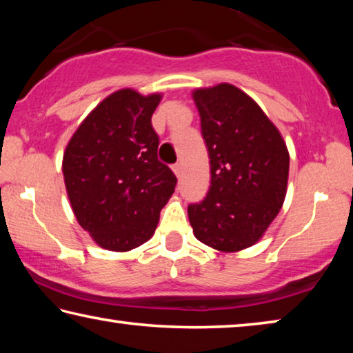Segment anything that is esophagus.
Wrapping results in <instances>:
<instances>
[{
	"mask_svg": "<svg viewBox=\"0 0 353 353\" xmlns=\"http://www.w3.org/2000/svg\"><path fill=\"white\" fill-rule=\"evenodd\" d=\"M172 171H174V174H176L177 177H181V174H182V165H181V163L172 165Z\"/></svg>",
	"mask_w": 353,
	"mask_h": 353,
	"instance_id": "obj_1",
	"label": "esophagus"
}]
</instances>
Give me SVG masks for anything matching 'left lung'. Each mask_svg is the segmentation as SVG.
Instances as JSON below:
<instances>
[{
	"label": "left lung",
	"instance_id": "1",
	"mask_svg": "<svg viewBox=\"0 0 353 353\" xmlns=\"http://www.w3.org/2000/svg\"><path fill=\"white\" fill-rule=\"evenodd\" d=\"M202 137L210 159V190L188 205L201 243L221 252L250 248L283 205L290 152L280 130L255 101L232 83L196 88Z\"/></svg>",
	"mask_w": 353,
	"mask_h": 353
}]
</instances>
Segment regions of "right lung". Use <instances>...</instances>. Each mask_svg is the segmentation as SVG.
<instances>
[{"mask_svg": "<svg viewBox=\"0 0 353 353\" xmlns=\"http://www.w3.org/2000/svg\"><path fill=\"white\" fill-rule=\"evenodd\" d=\"M162 93L121 88L88 113L63 152L62 171L77 223L107 250L128 252L154 235L176 176L159 162L151 118Z\"/></svg>", "mask_w": 353, "mask_h": 353, "instance_id": "1", "label": "right lung"}]
</instances>
